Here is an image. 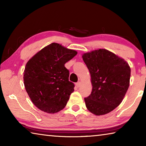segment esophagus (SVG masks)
I'll list each match as a JSON object with an SVG mask.
<instances>
[{
  "mask_svg": "<svg viewBox=\"0 0 146 146\" xmlns=\"http://www.w3.org/2000/svg\"><path fill=\"white\" fill-rule=\"evenodd\" d=\"M80 82L76 83V88H79V87H80Z\"/></svg>",
  "mask_w": 146,
  "mask_h": 146,
  "instance_id": "obj_1",
  "label": "esophagus"
}]
</instances>
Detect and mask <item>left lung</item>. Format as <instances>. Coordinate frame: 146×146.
Instances as JSON below:
<instances>
[{
	"label": "left lung",
	"mask_w": 146,
	"mask_h": 146,
	"mask_svg": "<svg viewBox=\"0 0 146 146\" xmlns=\"http://www.w3.org/2000/svg\"><path fill=\"white\" fill-rule=\"evenodd\" d=\"M82 56L93 87L91 95L84 98L86 108L97 116L107 114L120 104L129 88V64L106 49L85 53Z\"/></svg>",
	"instance_id": "left-lung-1"
}]
</instances>
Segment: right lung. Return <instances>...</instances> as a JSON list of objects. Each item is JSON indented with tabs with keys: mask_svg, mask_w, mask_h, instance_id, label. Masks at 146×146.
Segmentation results:
<instances>
[{
	"mask_svg": "<svg viewBox=\"0 0 146 146\" xmlns=\"http://www.w3.org/2000/svg\"><path fill=\"white\" fill-rule=\"evenodd\" d=\"M77 52L58 43H51L27 62L24 84L33 104L47 113H56L65 108L74 91L69 81L70 72L64 66Z\"/></svg>",
	"mask_w": 146,
	"mask_h": 146,
	"instance_id": "obj_1",
	"label": "right lung"
}]
</instances>
